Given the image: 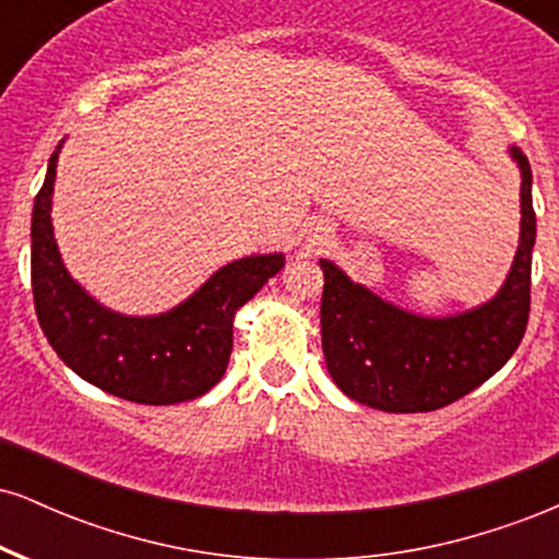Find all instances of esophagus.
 I'll use <instances>...</instances> for the list:
<instances>
[{
  "label": "esophagus",
  "instance_id": "esophagus-1",
  "mask_svg": "<svg viewBox=\"0 0 559 559\" xmlns=\"http://www.w3.org/2000/svg\"><path fill=\"white\" fill-rule=\"evenodd\" d=\"M323 230H325V228H320V234H323Z\"/></svg>",
  "mask_w": 559,
  "mask_h": 559
}]
</instances>
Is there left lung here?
Returning <instances> with one entry per match:
<instances>
[{"instance_id": "obj_1", "label": "left lung", "mask_w": 559, "mask_h": 559, "mask_svg": "<svg viewBox=\"0 0 559 559\" xmlns=\"http://www.w3.org/2000/svg\"><path fill=\"white\" fill-rule=\"evenodd\" d=\"M510 157L521 168V239L502 288L484 305L457 316H418L320 260L323 355L349 400L383 413H431L489 381L518 349L531 310L536 213L528 159L518 146Z\"/></svg>"}]
</instances>
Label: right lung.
Instances as JSON below:
<instances>
[{
	"label": "right lung",
	"mask_w": 559,
	"mask_h": 559,
	"mask_svg": "<svg viewBox=\"0 0 559 559\" xmlns=\"http://www.w3.org/2000/svg\"><path fill=\"white\" fill-rule=\"evenodd\" d=\"M31 215V286L38 325L62 362L92 386L136 404H178L207 394L234 349V318L284 267L281 252L223 265L159 316H123L96 301L68 273L52 228L57 159Z\"/></svg>",
	"instance_id": "1"
}]
</instances>
